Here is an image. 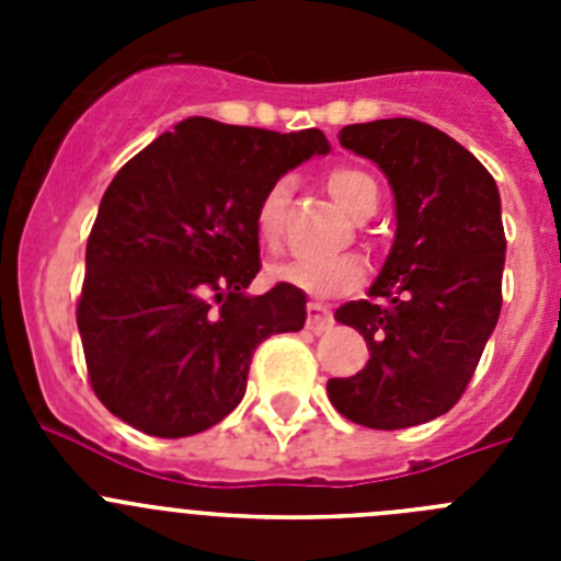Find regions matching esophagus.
<instances>
[{
  "label": "esophagus",
  "mask_w": 561,
  "mask_h": 561,
  "mask_svg": "<svg viewBox=\"0 0 561 561\" xmlns=\"http://www.w3.org/2000/svg\"><path fill=\"white\" fill-rule=\"evenodd\" d=\"M306 329L314 331V334H323V331L331 329V314L323 304H314V300H311V304L306 306Z\"/></svg>",
  "instance_id": "34e87169"
}]
</instances>
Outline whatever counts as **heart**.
<instances>
[{"label": "heart", "instance_id": "1", "mask_svg": "<svg viewBox=\"0 0 561 561\" xmlns=\"http://www.w3.org/2000/svg\"><path fill=\"white\" fill-rule=\"evenodd\" d=\"M329 193L334 196L342 210L351 216H365L374 213L379 202V187L374 176H368L359 168H334L329 173ZM291 199V180L280 176L264 191L261 202L255 207V230L261 244L266 250H277L280 244V232H284L286 207ZM266 275L277 284H289L309 295H342V291H354L365 277V270L356 257H331V261H284V264H272Z\"/></svg>", "mask_w": 561, "mask_h": 561}]
</instances>
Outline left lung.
<instances>
[{
	"mask_svg": "<svg viewBox=\"0 0 561 561\" xmlns=\"http://www.w3.org/2000/svg\"><path fill=\"white\" fill-rule=\"evenodd\" d=\"M342 148L388 176L396 238L368 295L336 309L370 359L329 379V399L354 424L404 430L455 408L503 306L505 232L492 173L449 134L410 117L354 123Z\"/></svg>",
	"mask_w": 561,
	"mask_h": 561,
	"instance_id": "obj_1",
	"label": "left lung"
}]
</instances>
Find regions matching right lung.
Returning <instances> with one entry per match:
<instances>
[{
  "mask_svg": "<svg viewBox=\"0 0 561 561\" xmlns=\"http://www.w3.org/2000/svg\"><path fill=\"white\" fill-rule=\"evenodd\" d=\"M320 128L277 134L187 117L126 162L87 241L78 331L103 408L157 438L219 424L255 348L300 331L306 295H247L261 270L255 207L314 153Z\"/></svg>",
  "mask_w": 561,
  "mask_h": 561,
  "instance_id": "add662e5",
  "label": "right lung"
}]
</instances>
